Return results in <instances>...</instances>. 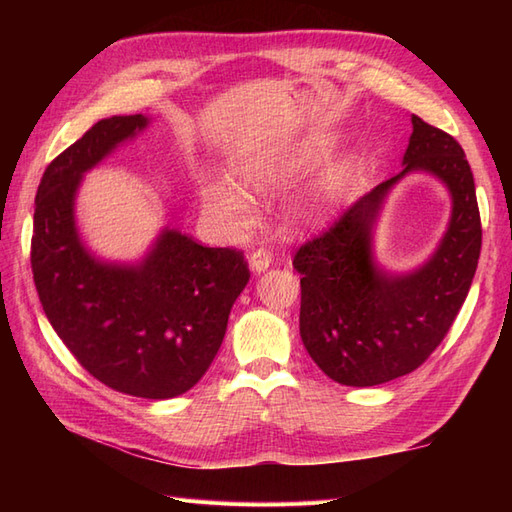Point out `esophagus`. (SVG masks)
<instances>
[{
	"label": "esophagus",
	"instance_id": "34e87169",
	"mask_svg": "<svg viewBox=\"0 0 512 512\" xmlns=\"http://www.w3.org/2000/svg\"><path fill=\"white\" fill-rule=\"evenodd\" d=\"M270 264H273V255H270L268 250H264V248L253 250V253H250V257H248V266H250V270H253V273H264V270H268Z\"/></svg>",
	"mask_w": 512,
	"mask_h": 512
}]
</instances>
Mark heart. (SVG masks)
Listing matches in <instances>:
<instances>
[{
	"mask_svg": "<svg viewBox=\"0 0 512 512\" xmlns=\"http://www.w3.org/2000/svg\"><path fill=\"white\" fill-rule=\"evenodd\" d=\"M323 149L325 145L321 140H314V143L301 145L297 149L244 158L239 160L235 167L237 178L242 180L244 187L253 193L266 195V193L279 191L292 180H297L301 173H306L323 154ZM339 189H341V169H332L325 173V178L317 184V187L308 191L297 202L290 204L288 220L292 224H303V222L314 220V217L325 215L334 206ZM200 200L206 213H211L224 224L244 226L250 220V204L246 200V195L224 180H211V178L202 180Z\"/></svg>",
	"mask_w": 512,
	"mask_h": 512,
	"instance_id": "1",
	"label": "heart"
}]
</instances>
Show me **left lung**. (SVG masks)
I'll return each mask as SVG.
<instances>
[{
	"label": "left lung",
	"instance_id": "1",
	"mask_svg": "<svg viewBox=\"0 0 512 512\" xmlns=\"http://www.w3.org/2000/svg\"><path fill=\"white\" fill-rule=\"evenodd\" d=\"M413 132L398 176L356 200L328 233L301 246L299 332L312 361L341 385L372 387L405 376L447 336L480 259L482 224L462 147L411 116ZM409 172L448 187L452 217L437 250L407 274L377 264L373 233L390 189Z\"/></svg>",
	"mask_w": 512,
	"mask_h": 512
}]
</instances>
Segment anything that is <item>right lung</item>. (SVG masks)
Here are the masks:
<instances>
[{
  "label": "right lung",
  "mask_w": 512,
  "mask_h": 512,
  "mask_svg": "<svg viewBox=\"0 0 512 512\" xmlns=\"http://www.w3.org/2000/svg\"><path fill=\"white\" fill-rule=\"evenodd\" d=\"M149 123L143 114L103 118L50 162L30 262L43 312L76 361L116 391L165 400L209 369L250 273L239 250L206 248L169 226L138 262H110L83 242L76 195L85 173Z\"/></svg>",
  "instance_id": "add662e5"
}]
</instances>
